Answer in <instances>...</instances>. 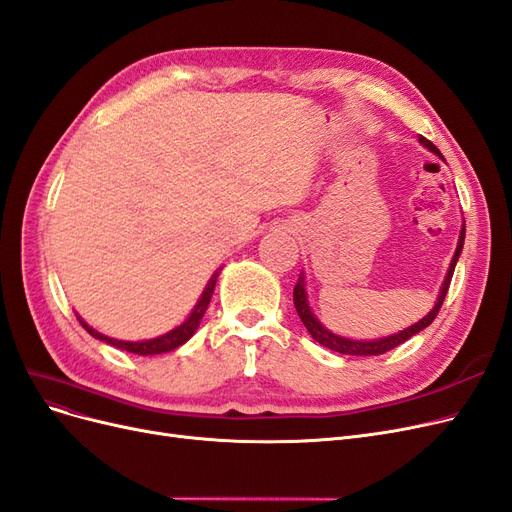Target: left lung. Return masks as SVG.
<instances>
[{
	"label": "left lung",
	"mask_w": 512,
	"mask_h": 512,
	"mask_svg": "<svg viewBox=\"0 0 512 512\" xmlns=\"http://www.w3.org/2000/svg\"><path fill=\"white\" fill-rule=\"evenodd\" d=\"M419 144L424 146V148H428L430 152H434L436 156L443 158V154H440V150H438L432 142H428L426 137L419 135ZM443 161H445V158H443ZM464 237H466V224H462V231H460V239H457L455 254H453V258H451L449 271H447V275H445V279H443V286H440V292H438V296H436L434 307H432L424 317H421L419 322H415L413 326L404 328V330H400V332H396V334H390V337L370 339V341H366V339H347V337H341V334H334L332 330H328L320 320H317L313 309H311V305H309L305 273H301V277H298L296 286H294V307H296V313H298V317H301V322L305 324V328L309 330L311 337H313L317 343H320V345H324V347H328V349H332V351H337V354H345V356H381V354H385V351H390V349L398 347L400 343H404L407 339L415 337L417 332L428 328V326L434 322V317L438 315L440 305H443L445 296H447V290H449V284H451V277H453V271H455L457 258H460V254H462Z\"/></svg>",
	"instance_id": "1"
}]
</instances>
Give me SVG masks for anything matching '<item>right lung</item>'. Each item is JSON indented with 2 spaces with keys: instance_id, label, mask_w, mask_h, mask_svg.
<instances>
[{
  "instance_id": "obj_1",
  "label": "right lung",
  "mask_w": 512,
  "mask_h": 512,
  "mask_svg": "<svg viewBox=\"0 0 512 512\" xmlns=\"http://www.w3.org/2000/svg\"><path fill=\"white\" fill-rule=\"evenodd\" d=\"M218 275H220V269L209 277L207 286H205L203 294L199 296V301H197L195 309L190 311V315L186 317V320H184L180 326H175L173 330L161 334V337L146 339V341H120V339L108 337V334L97 332L95 328L88 326L80 315H78V320H80V324L84 326V330H86L88 334H91V337H95V339H99V341H103V343H108V345H114V347H118V349L131 351V354H137V356L167 354V351H173V349H178L180 345H184V343L192 337V334L197 332V328H199V324H201V320H203V315H205V311H207V305H209V301H211V294H214Z\"/></svg>"
}]
</instances>
